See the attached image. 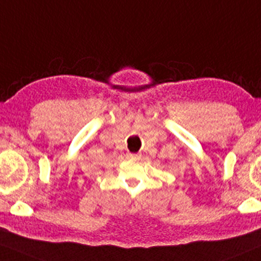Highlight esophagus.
I'll return each mask as SVG.
<instances>
[{"label": "esophagus", "instance_id": "esophagus-1", "mask_svg": "<svg viewBox=\"0 0 261 261\" xmlns=\"http://www.w3.org/2000/svg\"><path fill=\"white\" fill-rule=\"evenodd\" d=\"M127 158H130V159H137V158H139V154H133V153H128Z\"/></svg>", "mask_w": 261, "mask_h": 261}]
</instances>
